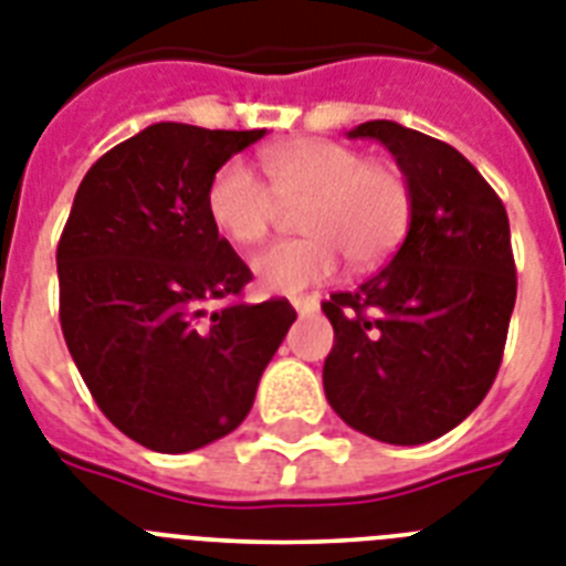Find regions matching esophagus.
<instances>
[{
  "instance_id": "1",
  "label": "esophagus",
  "mask_w": 566,
  "mask_h": 566,
  "mask_svg": "<svg viewBox=\"0 0 566 566\" xmlns=\"http://www.w3.org/2000/svg\"><path fill=\"white\" fill-rule=\"evenodd\" d=\"M292 306H294V312H297V315H312V312H317L315 297H294Z\"/></svg>"
}]
</instances>
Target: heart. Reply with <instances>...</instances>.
<instances>
[{"label": "heart", "mask_w": 566, "mask_h": 566, "mask_svg": "<svg viewBox=\"0 0 566 566\" xmlns=\"http://www.w3.org/2000/svg\"><path fill=\"white\" fill-rule=\"evenodd\" d=\"M260 172L231 158L213 172L208 213L237 245H254L277 226L283 205H303L297 228L306 237L269 245L251 260L265 292L294 294L326 283L340 254L353 269H376L396 254L413 219V188L390 161H370L361 149L329 138H297L265 153Z\"/></svg>", "instance_id": "1"}]
</instances>
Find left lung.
Instances as JSON below:
<instances>
[{"label":"left lung","instance_id":"left-lung-1","mask_svg":"<svg viewBox=\"0 0 566 566\" xmlns=\"http://www.w3.org/2000/svg\"><path fill=\"white\" fill-rule=\"evenodd\" d=\"M413 188L394 260L356 292H335L324 390L349 428L422 446L469 417L501 370L517 274L501 196L451 144L396 120H367Z\"/></svg>","mask_w":566,"mask_h":566}]
</instances>
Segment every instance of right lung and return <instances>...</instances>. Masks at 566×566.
I'll list each match as a JSON object with an SVG mask.
<instances>
[{
	"label": "right lung",
	"mask_w": 566,
	"mask_h": 566,
	"mask_svg": "<svg viewBox=\"0 0 566 566\" xmlns=\"http://www.w3.org/2000/svg\"><path fill=\"white\" fill-rule=\"evenodd\" d=\"M263 135L161 120L97 158L74 193L57 245L65 347L104 417L149 451L231 433L297 317L286 297L231 301L251 269L208 213L213 172Z\"/></svg>",
	"instance_id": "1"
}]
</instances>
